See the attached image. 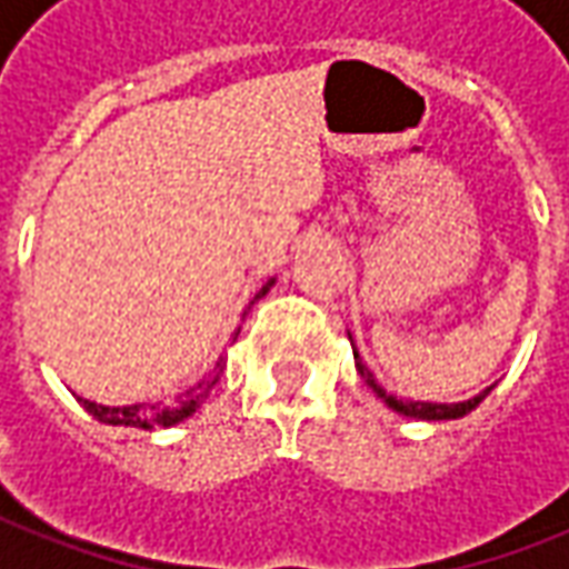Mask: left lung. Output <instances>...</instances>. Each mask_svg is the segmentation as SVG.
I'll use <instances>...</instances> for the list:
<instances>
[{
    "instance_id": "1",
    "label": "left lung",
    "mask_w": 569,
    "mask_h": 569,
    "mask_svg": "<svg viewBox=\"0 0 569 569\" xmlns=\"http://www.w3.org/2000/svg\"><path fill=\"white\" fill-rule=\"evenodd\" d=\"M351 339V333H349ZM351 351H355V367H358V373H361V380L377 392V398H380L386 408H392L396 415H405V417H417V420H461V417H467L470 411H477L479 401L492 392V386H486L479 396L473 398H463V401H451V405H446V401H411V398H398L392 396V392H386L380 382L373 380V373H370V367L365 365V358L358 355V349H355V339H351Z\"/></svg>"
}]
</instances>
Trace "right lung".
<instances>
[{"label": "right lung", "mask_w": 569, "mask_h": 569, "mask_svg": "<svg viewBox=\"0 0 569 569\" xmlns=\"http://www.w3.org/2000/svg\"><path fill=\"white\" fill-rule=\"evenodd\" d=\"M277 283L273 277H270L268 283L261 286L258 292H254V299L249 301V308H252L254 301L264 299L270 292V286ZM246 308V311H249ZM242 311V317H246ZM239 336V330L233 333V339ZM223 367H227V358H218V365L214 370L204 377L202 382H196L192 389L187 392H180V396L173 398H161V401H133V405H99V401H90V398H80L77 401L90 411L99 423H108V427H137V430H158V427H177V423H183L187 417H192L199 408H202V401L208 398V392L218 386L220 373H223Z\"/></svg>", "instance_id": "add662e5"}]
</instances>
